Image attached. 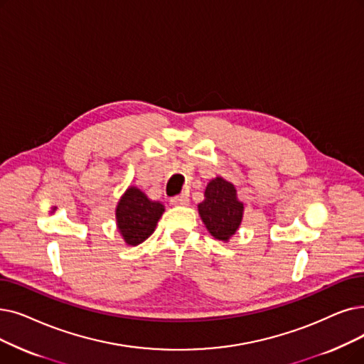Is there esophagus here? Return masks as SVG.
<instances>
[{"label": "esophagus", "mask_w": 364, "mask_h": 364, "mask_svg": "<svg viewBox=\"0 0 364 364\" xmlns=\"http://www.w3.org/2000/svg\"><path fill=\"white\" fill-rule=\"evenodd\" d=\"M171 203H172V205H188V198H187V195L181 193V195H178V196H173V198L171 199Z\"/></svg>", "instance_id": "1"}]
</instances>
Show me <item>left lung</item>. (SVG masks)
I'll return each instance as SVG.
<instances>
[{
	"instance_id": "left-lung-1",
	"label": "left lung",
	"mask_w": 364,
	"mask_h": 364,
	"mask_svg": "<svg viewBox=\"0 0 364 364\" xmlns=\"http://www.w3.org/2000/svg\"><path fill=\"white\" fill-rule=\"evenodd\" d=\"M202 223L215 240L229 242L238 232L244 217V202L238 199L236 187L223 177L210 180L203 200L198 205Z\"/></svg>"
}]
</instances>
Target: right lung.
Wrapping results in <instances>:
<instances>
[{"mask_svg": "<svg viewBox=\"0 0 364 364\" xmlns=\"http://www.w3.org/2000/svg\"><path fill=\"white\" fill-rule=\"evenodd\" d=\"M165 213V205L151 200L143 191L129 186L116 205V225L126 245L144 242Z\"/></svg>", "mask_w": 364, "mask_h": 364, "instance_id": "add662e5", "label": "right lung"}]
</instances>
